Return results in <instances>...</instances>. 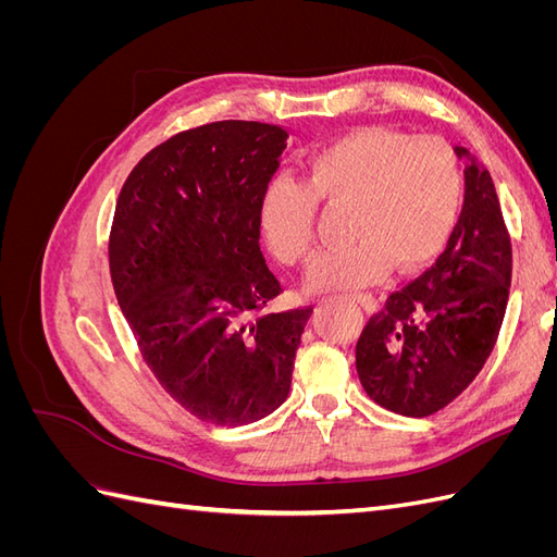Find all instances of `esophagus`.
I'll list each match as a JSON object with an SVG mask.
<instances>
[{
    "instance_id": "obj_1",
    "label": "esophagus",
    "mask_w": 557,
    "mask_h": 557,
    "mask_svg": "<svg viewBox=\"0 0 557 557\" xmlns=\"http://www.w3.org/2000/svg\"><path fill=\"white\" fill-rule=\"evenodd\" d=\"M352 299H356L358 305H360L367 313H376V311H379V301H376V297H374V295H367V293H362V295H356Z\"/></svg>"
}]
</instances>
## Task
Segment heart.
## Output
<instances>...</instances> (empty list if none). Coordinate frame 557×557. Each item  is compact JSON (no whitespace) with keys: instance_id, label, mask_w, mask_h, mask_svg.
I'll return each instance as SVG.
<instances>
[{"instance_id":"b5f03b06","label":"heart","mask_w":557,"mask_h":557,"mask_svg":"<svg viewBox=\"0 0 557 557\" xmlns=\"http://www.w3.org/2000/svg\"><path fill=\"white\" fill-rule=\"evenodd\" d=\"M320 201L350 205V244L320 256L311 288L352 290L391 264L413 269L442 250L462 201L460 160L448 141L364 127L318 148L307 183L278 176L262 199V227L278 258L305 264L318 248Z\"/></svg>"}]
</instances>
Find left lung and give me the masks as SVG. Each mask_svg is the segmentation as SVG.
I'll return each instance as SVG.
<instances>
[{
  "mask_svg": "<svg viewBox=\"0 0 557 557\" xmlns=\"http://www.w3.org/2000/svg\"><path fill=\"white\" fill-rule=\"evenodd\" d=\"M458 158H469L455 148ZM511 237L491 172L471 160L465 205L436 262L369 318L358 346L360 383L376 404L423 418L444 409L491 358L511 288Z\"/></svg>",
  "mask_w": 557,
  "mask_h": 557,
  "instance_id": "8db88e82",
  "label": "left lung"
}]
</instances>
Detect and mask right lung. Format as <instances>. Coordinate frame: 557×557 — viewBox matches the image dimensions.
<instances>
[{
    "mask_svg": "<svg viewBox=\"0 0 557 557\" xmlns=\"http://www.w3.org/2000/svg\"><path fill=\"white\" fill-rule=\"evenodd\" d=\"M285 139L283 127L256 121L185 129L146 153L117 195V305L160 385L213 425L256 423L281 407L313 313H262L283 293L260 225Z\"/></svg>",
    "mask_w": 557,
    "mask_h": 557,
    "instance_id": "right-lung-1",
    "label": "right lung"
}]
</instances>
